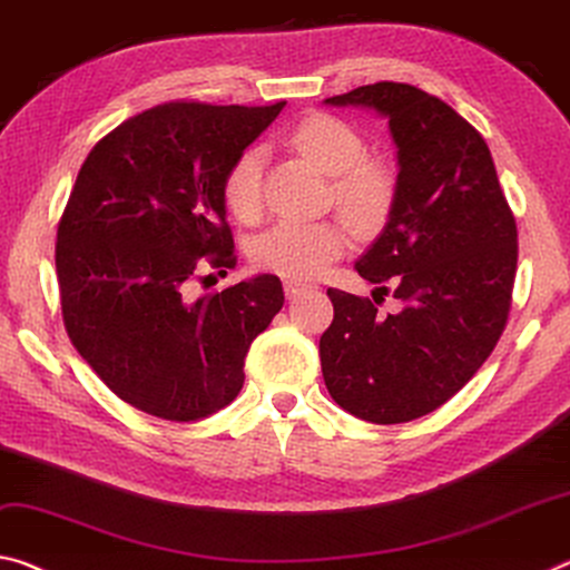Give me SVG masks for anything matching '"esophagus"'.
I'll list each match as a JSON object with an SVG mask.
<instances>
[{"label": "esophagus", "mask_w": 570, "mask_h": 570, "mask_svg": "<svg viewBox=\"0 0 570 570\" xmlns=\"http://www.w3.org/2000/svg\"><path fill=\"white\" fill-rule=\"evenodd\" d=\"M306 284H302V282H284V292H286V296L288 299H294V296H299L302 292H306Z\"/></svg>", "instance_id": "esophagus-1"}]
</instances>
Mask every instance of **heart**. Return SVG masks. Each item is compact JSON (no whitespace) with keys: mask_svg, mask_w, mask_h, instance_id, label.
<instances>
[{"mask_svg":"<svg viewBox=\"0 0 570 570\" xmlns=\"http://www.w3.org/2000/svg\"><path fill=\"white\" fill-rule=\"evenodd\" d=\"M288 144L314 167L330 175L337 213L360 233L375 230L395 200V171L381 157L365 155L355 126L332 114H306L288 131ZM223 203L238 220H256L264 210V155L246 147L223 175ZM347 248V230L337 220H282L253 246V261L271 274L314 278Z\"/></svg>","mask_w":570,"mask_h":570,"instance_id":"obj_1","label":"heart"}]
</instances>
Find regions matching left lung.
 Returning <instances> with one entry per match:
<instances>
[{
    "label": "left lung",
    "instance_id": "left-lung-1",
    "mask_svg": "<svg viewBox=\"0 0 570 570\" xmlns=\"http://www.w3.org/2000/svg\"><path fill=\"white\" fill-rule=\"evenodd\" d=\"M375 108L399 147V183L381 238L357 274L403 302L399 314L327 288L334 320L320 337L334 403L370 423L421 419L472 381L508 324L518 225L490 147L426 90L381 80L327 98Z\"/></svg>",
    "mask_w": 570,
    "mask_h": 570
}]
</instances>
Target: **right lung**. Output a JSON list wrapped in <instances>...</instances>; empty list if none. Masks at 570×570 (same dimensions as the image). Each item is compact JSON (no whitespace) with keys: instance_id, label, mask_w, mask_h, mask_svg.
<instances>
[{"instance_id":"obj_1","label":"right lung","mask_w":570,"mask_h":570,"mask_svg":"<svg viewBox=\"0 0 570 570\" xmlns=\"http://www.w3.org/2000/svg\"><path fill=\"white\" fill-rule=\"evenodd\" d=\"M284 106H151L78 171L56 243L62 324L134 409L165 421L220 411L240 393L250 342L284 306L271 274L189 292L205 271L236 266L223 175Z\"/></svg>"}]
</instances>
